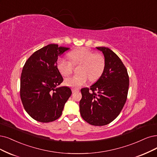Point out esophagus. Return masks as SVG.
I'll list each match as a JSON object with an SVG mask.
<instances>
[{
    "label": "esophagus",
    "instance_id": "1",
    "mask_svg": "<svg viewBox=\"0 0 157 157\" xmlns=\"http://www.w3.org/2000/svg\"><path fill=\"white\" fill-rule=\"evenodd\" d=\"M79 91V89H77V88H72V92H78Z\"/></svg>",
    "mask_w": 157,
    "mask_h": 157
}]
</instances>
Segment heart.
I'll use <instances>...</instances> for the list:
<instances>
[{
	"label": "heart",
	"instance_id": "b5f03b06",
	"mask_svg": "<svg viewBox=\"0 0 157 157\" xmlns=\"http://www.w3.org/2000/svg\"><path fill=\"white\" fill-rule=\"evenodd\" d=\"M71 61L60 58L57 61V68L64 76H68L72 72L74 65H78L79 72L72 76L67 78L65 83L67 86L78 88L90 81H96L99 78L105 66L104 57L98 53L86 48H82L75 50L69 54Z\"/></svg>",
	"mask_w": 157,
	"mask_h": 157
}]
</instances>
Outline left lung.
Listing matches in <instances>:
<instances>
[{
  "label": "left lung",
  "mask_w": 157,
  "mask_h": 157,
  "mask_svg": "<svg viewBox=\"0 0 157 157\" xmlns=\"http://www.w3.org/2000/svg\"><path fill=\"white\" fill-rule=\"evenodd\" d=\"M105 60L104 71L90 89L81 90L80 114L90 125H105L117 118L122 110L128 94L129 78L119 57L107 47H96Z\"/></svg>",
  "instance_id": "obj_1"
}]
</instances>
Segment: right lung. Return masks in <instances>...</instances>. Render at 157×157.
Here are the masks:
<instances>
[{
  "label": "right lung",
  "mask_w": 157,
  "mask_h": 157,
  "mask_svg": "<svg viewBox=\"0 0 157 157\" xmlns=\"http://www.w3.org/2000/svg\"><path fill=\"white\" fill-rule=\"evenodd\" d=\"M69 48L50 44L28 58L21 76L20 96L25 111L40 122L59 118L65 103L72 94L68 86L56 88L63 81L57 61Z\"/></svg>",
  "instance_id": "obj_1"
}]
</instances>
